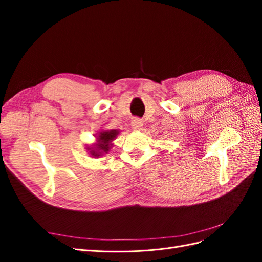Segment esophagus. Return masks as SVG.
<instances>
[{"instance_id": "34e87169", "label": "esophagus", "mask_w": 262, "mask_h": 262, "mask_svg": "<svg viewBox=\"0 0 262 262\" xmlns=\"http://www.w3.org/2000/svg\"><path fill=\"white\" fill-rule=\"evenodd\" d=\"M131 126H132V129L136 130V131L141 130L142 126H143V121H142L141 119H139V118H134L133 120L131 121Z\"/></svg>"}]
</instances>
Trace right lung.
Instances as JSON below:
<instances>
[{
  "label": "right lung",
  "instance_id": "right-lung-1",
  "mask_svg": "<svg viewBox=\"0 0 262 262\" xmlns=\"http://www.w3.org/2000/svg\"><path fill=\"white\" fill-rule=\"evenodd\" d=\"M119 130H104L96 134V142L92 145H87L86 149L89 150V154L92 157L98 158L102 155L107 154L110 148L113 147V141L119 134Z\"/></svg>",
  "mask_w": 262,
  "mask_h": 262
}]
</instances>
